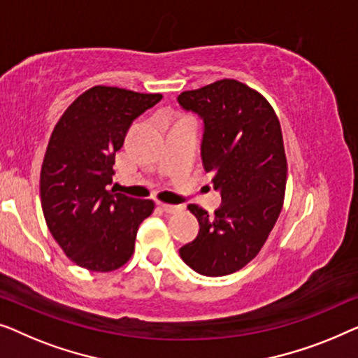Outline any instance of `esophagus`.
<instances>
[{"label": "esophagus", "instance_id": "34e87169", "mask_svg": "<svg viewBox=\"0 0 358 358\" xmlns=\"http://www.w3.org/2000/svg\"><path fill=\"white\" fill-rule=\"evenodd\" d=\"M160 208H162L167 214H177L181 209H183L178 204H165V203H160Z\"/></svg>", "mask_w": 358, "mask_h": 358}]
</instances>
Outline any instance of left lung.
<instances>
[{"label": "left lung", "mask_w": 358, "mask_h": 358, "mask_svg": "<svg viewBox=\"0 0 358 358\" xmlns=\"http://www.w3.org/2000/svg\"><path fill=\"white\" fill-rule=\"evenodd\" d=\"M177 100L203 120L201 159L222 198L214 215L188 206L199 231L180 256L196 273L227 275L259 253L280 214L287 183L280 123L263 95L235 79L186 90Z\"/></svg>", "instance_id": "obj_1"}]
</instances>
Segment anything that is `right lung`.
Returning <instances> with one entry per match:
<instances>
[{"label":"right lung","mask_w":358,"mask_h":358,"mask_svg":"<svg viewBox=\"0 0 358 358\" xmlns=\"http://www.w3.org/2000/svg\"><path fill=\"white\" fill-rule=\"evenodd\" d=\"M160 94L95 85L66 108L55 127L40 173V198L53 238L73 263L95 273L131 258L150 199L108 191L115 154L131 124Z\"/></svg>","instance_id":"obj_1"}]
</instances>
